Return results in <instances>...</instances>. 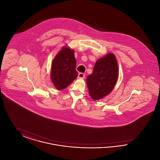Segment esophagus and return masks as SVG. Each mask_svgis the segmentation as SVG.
Wrapping results in <instances>:
<instances>
[{
  "label": "esophagus",
  "mask_w": 160,
  "mask_h": 160,
  "mask_svg": "<svg viewBox=\"0 0 160 160\" xmlns=\"http://www.w3.org/2000/svg\"><path fill=\"white\" fill-rule=\"evenodd\" d=\"M84 77H85V74H83V73H82V72L79 73L78 75V78H84Z\"/></svg>",
  "instance_id": "1"
}]
</instances>
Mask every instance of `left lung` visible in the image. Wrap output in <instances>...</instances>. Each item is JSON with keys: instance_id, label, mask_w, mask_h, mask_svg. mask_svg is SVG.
<instances>
[{"instance_id": "obj_1", "label": "left lung", "mask_w": 160, "mask_h": 160, "mask_svg": "<svg viewBox=\"0 0 160 160\" xmlns=\"http://www.w3.org/2000/svg\"><path fill=\"white\" fill-rule=\"evenodd\" d=\"M118 76V62L113 54H107L99 59L93 72L86 79L91 98L98 100L106 97L113 89Z\"/></svg>"}]
</instances>
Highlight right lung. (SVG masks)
<instances>
[{"mask_svg": "<svg viewBox=\"0 0 160 160\" xmlns=\"http://www.w3.org/2000/svg\"><path fill=\"white\" fill-rule=\"evenodd\" d=\"M74 52L68 47H63L54 58L51 68V80L58 90L66 88L78 76L76 70Z\"/></svg>", "mask_w": 160, "mask_h": 160, "instance_id": "right-lung-1", "label": "right lung"}]
</instances>
